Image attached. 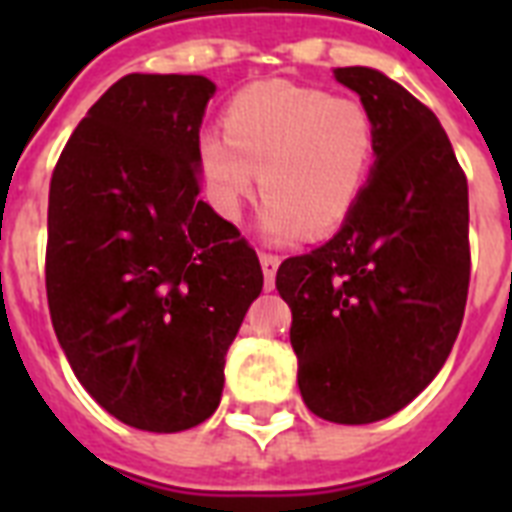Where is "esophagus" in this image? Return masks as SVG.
I'll return each instance as SVG.
<instances>
[{
  "mask_svg": "<svg viewBox=\"0 0 512 512\" xmlns=\"http://www.w3.org/2000/svg\"><path fill=\"white\" fill-rule=\"evenodd\" d=\"M260 265H263L265 273V287H273V279H276V271H279L281 265V255L276 252H260Z\"/></svg>",
  "mask_w": 512,
  "mask_h": 512,
  "instance_id": "obj_1",
  "label": "esophagus"
}]
</instances>
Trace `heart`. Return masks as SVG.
<instances>
[{"instance_id": "obj_1", "label": "heart", "mask_w": 512, "mask_h": 512, "mask_svg": "<svg viewBox=\"0 0 512 512\" xmlns=\"http://www.w3.org/2000/svg\"><path fill=\"white\" fill-rule=\"evenodd\" d=\"M223 132L199 143L209 196L233 220L260 172V223L273 241L340 228L377 156V122L361 100L289 82L241 90L225 106Z\"/></svg>"}]
</instances>
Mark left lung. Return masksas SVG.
Returning <instances> with one entry per match:
<instances>
[{"label":"left lung","mask_w":512,"mask_h":512,"mask_svg":"<svg viewBox=\"0 0 512 512\" xmlns=\"http://www.w3.org/2000/svg\"><path fill=\"white\" fill-rule=\"evenodd\" d=\"M377 122L372 180L340 231L287 257L297 385L316 417L385 420L417 398L460 335L470 284L468 177L425 103L380 71L337 68Z\"/></svg>","instance_id":"8db88e82"}]
</instances>
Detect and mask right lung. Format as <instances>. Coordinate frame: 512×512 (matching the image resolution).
<instances>
[{"instance_id":"right-lung-1","label":"right lung","mask_w":512,"mask_h":512,"mask_svg":"<svg viewBox=\"0 0 512 512\" xmlns=\"http://www.w3.org/2000/svg\"><path fill=\"white\" fill-rule=\"evenodd\" d=\"M207 76L127 74L87 111L50 180L44 284L76 380L151 433L220 404L225 353L263 289L257 252L199 199Z\"/></svg>"}]
</instances>
